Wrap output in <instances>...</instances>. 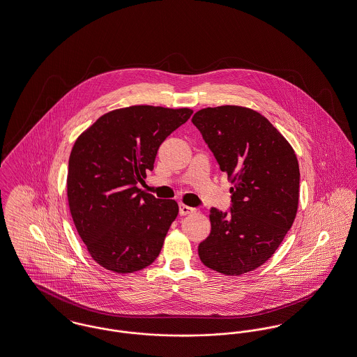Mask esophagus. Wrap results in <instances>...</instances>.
<instances>
[{
  "label": "esophagus",
  "mask_w": 357,
  "mask_h": 357,
  "mask_svg": "<svg viewBox=\"0 0 357 357\" xmlns=\"http://www.w3.org/2000/svg\"><path fill=\"white\" fill-rule=\"evenodd\" d=\"M194 211H195V209H194V208H190L188 205H183V204L179 205V214H181V215H188V214L194 213Z\"/></svg>",
  "instance_id": "obj_1"
}]
</instances>
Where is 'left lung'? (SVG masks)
I'll list each match as a JSON object with an SVG mask.
<instances>
[{
	"label": "left lung",
	"instance_id": "8db88e82",
	"mask_svg": "<svg viewBox=\"0 0 357 357\" xmlns=\"http://www.w3.org/2000/svg\"><path fill=\"white\" fill-rule=\"evenodd\" d=\"M233 188L231 211L210 209L201 261L217 273L241 275L264 264L293 225L299 199L296 155L260 113L243 106L206 107L192 116Z\"/></svg>",
	"mask_w": 357,
	"mask_h": 357
}]
</instances>
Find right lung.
<instances>
[{"label": "right lung", "mask_w": 357, "mask_h": 357, "mask_svg": "<svg viewBox=\"0 0 357 357\" xmlns=\"http://www.w3.org/2000/svg\"><path fill=\"white\" fill-rule=\"evenodd\" d=\"M191 114L189 107L116 109L77 139L68 159V206L90 256L106 270L140 271L162 251L178 204L137 183L153 169L160 144Z\"/></svg>", "instance_id": "1"}]
</instances>
